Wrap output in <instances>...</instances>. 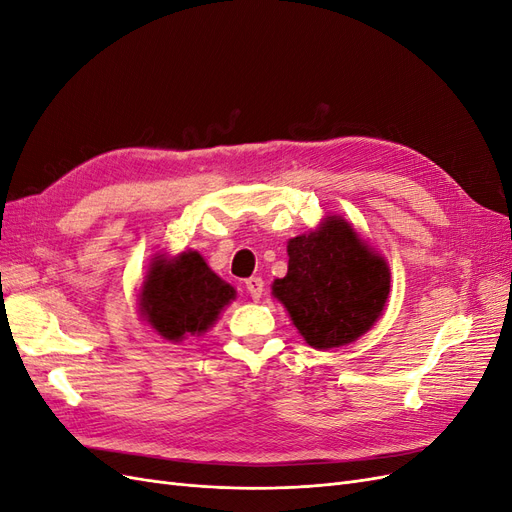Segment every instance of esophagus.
Wrapping results in <instances>:
<instances>
[{
    "instance_id": "obj_1",
    "label": "esophagus",
    "mask_w": 512,
    "mask_h": 512,
    "mask_svg": "<svg viewBox=\"0 0 512 512\" xmlns=\"http://www.w3.org/2000/svg\"><path fill=\"white\" fill-rule=\"evenodd\" d=\"M245 288L250 292V297L258 301L262 297V290H265V282H262V277H250V280H245Z\"/></svg>"
}]
</instances>
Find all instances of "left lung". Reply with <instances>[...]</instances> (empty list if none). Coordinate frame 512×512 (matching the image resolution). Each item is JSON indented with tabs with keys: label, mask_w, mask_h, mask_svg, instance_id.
Segmentation results:
<instances>
[{
	"label": "left lung",
	"mask_w": 512,
	"mask_h": 512,
	"mask_svg": "<svg viewBox=\"0 0 512 512\" xmlns=\"http://www.w3.org/2000/svg\"><path fill=\"white\" fill-rule=\"evenodd\" d=\"M288 273L273 282L305 342L339 348L354 342L382 314L391 288L386 262L342 218L288 241Z\"/></svg>",
	"instance_id": "1"
}]
</instances>
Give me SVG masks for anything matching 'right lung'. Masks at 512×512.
Segmentation results:
<instances>
[{"mask_svg": "<svg viewBox=\"0 0 512 512\" xmlns=\"http://www.w3.org/2000/svg\"><path fill=\"white\" fill-rule=\"evenodd\" d=\"M235 299V288L215 275L203 256L183 252L156 260L141 294V312L162 337L181 342L205 333L222 309Z\"/></svg>", "mask_w": 512, "mask_h": 512, "instance_id": "obj_1", "label": "right lung"}]
</instances>
